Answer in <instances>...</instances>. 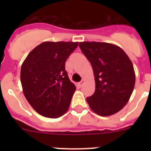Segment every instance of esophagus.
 <instances>
[{"instance_id": "34e87169", "label": "esophagus", "mask_w": 151, "mask_h": 151, "mask_svg": "<svg viewBox=\"0 0 151 151\" xmlns=\"http://www.w3.org/2000/svg\"><path fill=\"white\" fill-rule=\"evenodd\" d=\"M84 83H85V80L82 79V81H81V82H78V87L81 88V87H82V85H83Z\"/></svg>"}]
</instances>
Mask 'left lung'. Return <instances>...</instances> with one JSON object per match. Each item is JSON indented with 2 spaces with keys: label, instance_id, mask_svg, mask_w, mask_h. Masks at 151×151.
<instances>
[{
  "label": "left lung",
  "instance_id": "left-lung-1",
  "mask_svg": "<svg viewBox=\"0 0 151 151\" xmlns=\"http://www.w3.org/2000/svg\"><path fill=\"white\" fill-rule=\"evenodd\" d=\"M79 47L91 64L95 80V91L86 99L89 106L101 116L118 113L134 90L132 63L121 47L113 44L83 41Z\"/></svg>",
  "mask_w": 151,
  "mask_h": 151
}]
</instances>
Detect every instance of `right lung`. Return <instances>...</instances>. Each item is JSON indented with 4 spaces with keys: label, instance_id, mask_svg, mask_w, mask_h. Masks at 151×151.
<instances>
[{
    "label": "right lung",
    "instance_id": "right-lung-1",
    "mask_svg": "<svg viewBox=\"0 0 151 151\" xmlns=\"http://www.w3.org/2000/svg\"><path fill=\"white\" fill-rule=\"evenodd\" d=\"M78 45L71 41H45L35 47L22 63V91L40 115L58 118L69 110L76 88L65 70V63Z\"/></svg>",
    "mask_w": 151,
    "mask_h": 151
}]
</instances>
